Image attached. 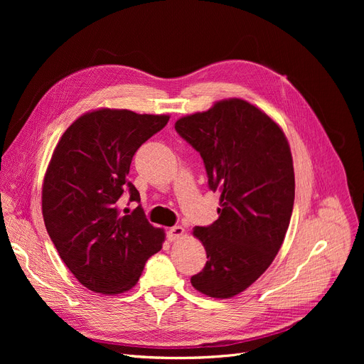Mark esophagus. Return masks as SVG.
I'll use <instances>...</instances> for the list:
<instances>
[{
  "label": "esophagus",
  "mask_w": 364,
  "mask_h": 364,
  "mask_svg": "<svg viewBox=\"0 0 364 364\" xmlns=\"http://www.w3.org/2000/svg\"><path fill=\"white\" fill-rule=\"evenodd\" d=\"M183 235H184V228L181 225H174V227H171L169 230H168V239L171 242L178 240Z\"/></svg>",
  "instance_id": "obj_1"
}]
</instances>
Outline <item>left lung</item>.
I'll return each instance as SVG.
<instances>
[{
    "label": "left lung",
    "instance_id": "left-lung-1",
    "mask_svg": "<svg viewBox=\"0 0 364 364\" xmlns=\"http://www.w3.org/2000/svg\"><path fill=\"white\" fill-rule=\"evenodd\" d=\"M176 131L200 153L221 206L217 221L195 227L208 261L190 282L208 296L232 298L269 269L288 232L295 199L289 143L270 117L242 99L188 114Z\"/></svg>",
    "mask_w": 364,
    "mask_h": 364
}]
</instances>
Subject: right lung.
<instances>
[{
  "instance_id": "right-lung-1",
  "label": "right lung",
  "mask_w": 364,
  "mask_h": 364,
  "mask_svg": "<svg viewBox=\"0 0 364 364\" xmlns=\"http://www.w3.org/2000/svg\"><path fill=\"white\" fill-rule=\"evenodd\" d=\"M169 121L168 114L100 109L76 119L55 146L43 184V217L57 252L87 289L129 291L146 261L161 251L165 233L139 205L129 215L119 203L140 202L127 180L134 153Z\"/></svg>"
}]
</instances>
